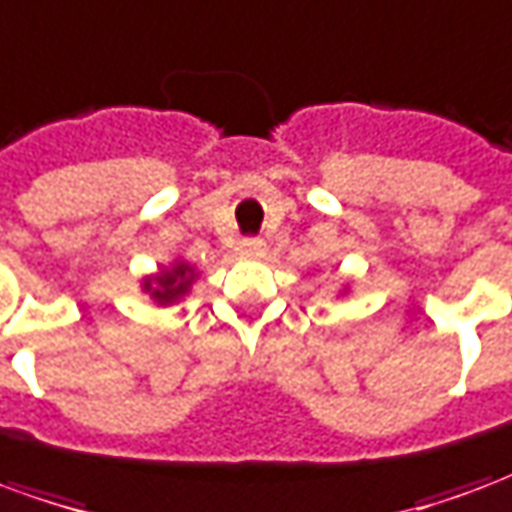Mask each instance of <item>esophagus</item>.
I'll use <instances>...</instances> for the list:
<instances>
[{"mask_svg": "<svg viewBox=\"0 0 512 512\" xmlns=\"http://www.w3.org/2000/svg\"><path fill=\"white\" fill-rule=\"evenodd\" d=\"M238 255H246V257H257L263 252V241L260 238H244V241H238Z\"/></svg>", "mask_w": 512, "mask_h": 512, "instance_id": "obj_1", "label": "esophagus"}]
</instances>
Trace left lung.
<instances>
[{"mask_svg":"<svg viewBox=\"0 0 512 512\" xmlns=\"http://www.w3.org/2000/svg\"><path fill=\"white\" fill-rule=\"evenodd\" d=\"M348 290H351V288H348V285H345V288L340 290V296H345V293H348Z\"/></svg>","mask_w":512,"mask_h":512,"instance_id":"1","label":"left lung"}]
</instances>
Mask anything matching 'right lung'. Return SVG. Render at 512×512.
Segmentation results:
<instances>
[{
  "mask_svg": "<svg viewBox=\"0 0 512 512\" xmlns=\"http://www.w3.org/2000/svg\"><path fill=\"white\" fill-rule=\"evenodd\" d=\"M197 268L186 263L183 257H175L169 266L158 268L156 274H147L139 279V288L156 307H169V304H178L180 299L189 296L191 285L197 282Z\"/></svg>",
  "mask_w": 512,
  "mask_h": 512,
  "instance_id": "right-lung-1",
  "label": "right lung"
}]
</instances>
